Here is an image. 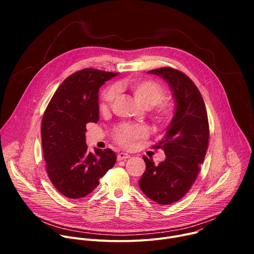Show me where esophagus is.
<instances>
[{"mask_svg":"<svg viewBox=\"0 0 254 254\" xmlns=\"http://www.w3.org/2000/svg\"><path fill=\"white\" fill-rule=\"evenodd\" d=\"M128 158H129V155L127 153H119V155H118V161H123V160L128 159Z\"/></svg>","mask_w":254,"mask_h":254,"instance_id":"34e87169","label":"esophagus"}]
</instances>
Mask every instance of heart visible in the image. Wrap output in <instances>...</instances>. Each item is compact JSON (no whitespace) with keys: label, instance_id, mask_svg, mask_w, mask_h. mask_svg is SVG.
Here are the masks:
<instances>
[{"label":"heart","instance_id":"b5f03b06","mask_svg":"<svg viewBox=\"0 0 254 254\" xmlns=\"http://www.w3.org/2000/svg\"><path fill=\"white\" fill-rule=\"evenodd\" d=\"M118 88L129 90L135 99L144 107H152L154 121L161 127L168 126L173 117L174 108L171 103L164 101L166 96L165 87L157 81L151 79L125 80L117 85ZM117 98L115 86L106 87L100 96L99 108L102 113L110 110ZM148 135L147 128L142 126L121 125L115 130V140L122 147H131L133 142Z\"/></svg>","mask_w":254,"mask_h":254}]
</instances>
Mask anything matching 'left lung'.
<instances>
[{
  "label": "left lung",
  "instance_id": "obj_1",
  "mask_svg": "<svg viewBox=\"0 0 254 254\" xmlns=\"http://www.w3.org/2000/svg\"><path fill=\"white\" fill-rule=\"evenodd\" d=\"M163 77L176 101L173 120L166 135L154 149H162L166 160L155 165L143 156L146 171L138 181L143 194L151 200L169 205L183 198L191 189L203 164L209 141V123L203 97L195 83L171 67L148 71Z\"/></svg>",
  "mask_w": 254,
  "mask_h": 254
}]
</instances>
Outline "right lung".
<instances>
[{
    "mask_svg": "<svg viewBox=\"0 0 254 254\" xmlns=\"http://www.w3.org/2000/svg\"><path fill=\"white\" fill-rule=\"evenodd\" d=\"M116 72L85 68L57 88L43 115L41 136L46 171L59 193L70 199L90 194L117 161L111 149L88 152L86 125L99 120L98 90Z\"/></svg>",
    "mask_w": 254,
    "mask_h": 254,
    "instance_id": "obj_1",
    "label": "right lung"
}]
</instances>
